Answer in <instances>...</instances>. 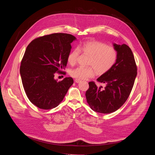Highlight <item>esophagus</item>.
<instances>
[{
	"label": "esophagus",
	"mask_w": 155,
	"mask_h": 155,
	"mask_svg": "<svg viewBox=\"0 0 155 155\" xmlns=\"http://www.w3.org/2000/svg\"><path fill=\"white\" fill-rule=\"evenodd\" d=\"M75 83H80V81H81V80H79V79H75Z\"/></svg>",
	"instance_id": "obj_1"
}]
</instances>
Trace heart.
<instances>
[{"label":"heart","mask_w":155,"mask_h":155,"mask_svg":"<svg viewBox=\"0 0 155 155\" xmlns=\"http://www.w3.org/2000/svg\"><path fill=\"white\" fill-rule=\"evenodd\" d=\"M80 51L90 56L87 64L90 67H78L71 71L70 75L79 80L93 77L95 71L99 75L105 74L114 67L118 58V53L114 47L99 41H87L69 53L68 61L70 65L76 64Z\"/></svg>","instance_id":"b5f03b06"}]
</instances>
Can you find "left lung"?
<instances>
[{"instance_id":"1","label":"left lung","mask_w":155,"mask_h":155,"mask_svg":"<svg viewBox=\"0 0 155 155\" xmlns=\"http://www.w3.org/2000/svg\"><path fill=\"white\" fill-rule=\"evenodd\" d=\"M113 45L118 53L117 61L111 69L97 79L105 86L99 87L91 81L86 92L87 102L98 113L110 114L120 108L127 99L137 76V66L130 48L126 44Z\"/></svg>"}]
</instances>
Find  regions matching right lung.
I'll list each match as a JSON object with an SVG mask.
<instances>
[{
    "instance_id": "right-lung-1",
    "label": "right lung",
    "mask_w": 155,
    "mask_h": 155,
    "mask_svg": "<svg viewBox=\"0 0 155 155\" xmlns=\"http://www.w3.org/2000/svg\"><path fill=\"white\" fill-rule=\"evenodd\" d=\"M71 34L54 33L32 40L27 47L20 66V75L26 94L37 107L49 110L56 107L73 84L72 77L62 81L54 79L56 72L62 71L68 63Z\"/></svg>"
}]
</instances>
